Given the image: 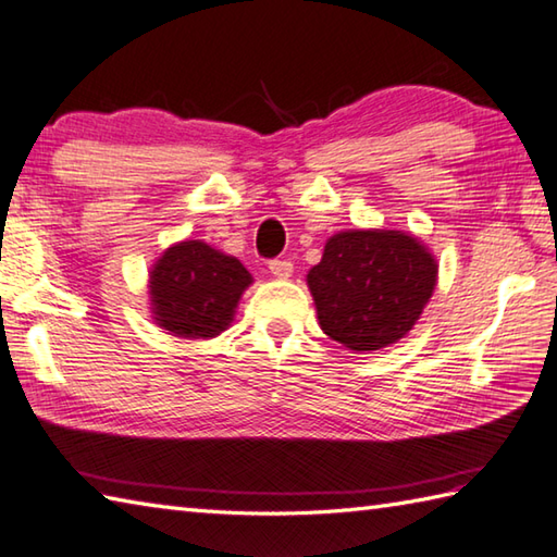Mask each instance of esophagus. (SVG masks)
I'll return each mask as SVG.
<instances>
[{"label": "esophagus", "instance_id": "esophagus-1", "mask_svg": "<svg viewBox=\"0 0 557 557\" xmlns=\"http://www.w3.org/2000/svg\"><path fill=\"white\" fill-rule=\"evenodd\" d=\"M268 268H270V275L275 280H289L294 272L292 260H270Z\"/></svg>", "mask_w": 557, "mask_h": 557}]
</instances>
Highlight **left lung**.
Returning a JSON list of instances; mask_svg holds the SVG:
<instances>
[{
	"label": "left lung",
	"mask_w": 557,
	"mask_h": 557,
	"mask_svg": "<svg viewBox=\"0 0 557 557\" xmlns=\"http://www.w3.org/2000/svg\"><path fill=\"white\" fill-rule=\"evenodd\" d=\"M306 285L323 333L354 354H371L417 325L437 285V260L411 232L345 230L325 242Z\"/></svg>",
	"instance_id": "obj_1"
}]
</instances>
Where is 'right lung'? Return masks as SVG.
Listing matches in <instances>:
<instances>
[{"label": "right lung", "instance_id": "obj_1", "mask_svg": "<svg viewBox=\"0 0 557 557\" xmlns=\"http://www.w3.org/2000/svg\"><path fill=\"white\" fill-rule=\"evenodd\" d=\"M251 285V272L239 258L200 239L176 242L148 270L152 321L182 339L218 337L232 325Z\"/></svg>", "mask_w": 557, "mask_h": 557}]
</instances>
